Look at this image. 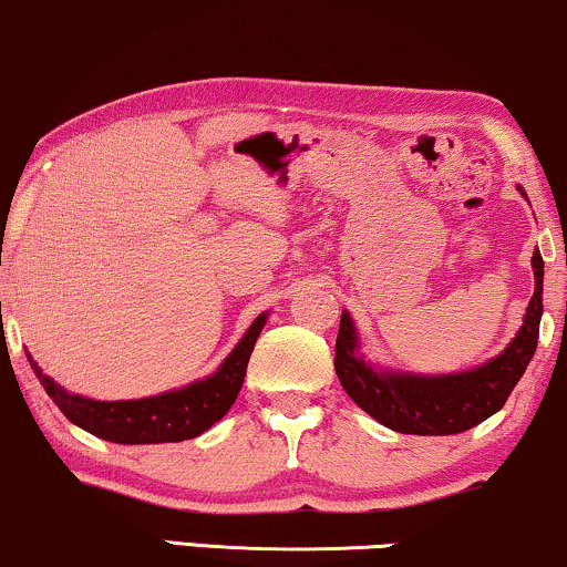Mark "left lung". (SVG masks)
<instances>
[{"mask_svg": "<svg viewBox=\"0 0 567 567\" xmlns=\"http://www.w3.org/2000/svg\"><path fill=\"white\" fill-rule=\"evenodd\" d=\"M532 266L536 286L526 307L524 326L511 347L480 370L440 378L372 370L362 357H357L354 322L349 312H343L336 338V374L343 391L359 409L403 435H455L476 427L505 406L536 351L544 281L539 249L532 257Z\"/></svg>", "mask_w": 567, "mask_h": 567, "instance_id": "1", "label": "left lung"}]
</instances>
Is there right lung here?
<instances>
[{
  "label": "right lung",
  "mask_w": 567,
  "mask_h": 567,
  "mask_svg": "<svg viewBox=\"0 0 567 567\" xmlns=\"http://www.w3.org/2000/svg\"><path fill=\"white\" fill-rule=\"evenodd\" d=\"M262 326H266V315H260L249 326L237 349L226 357V362L218 367L213 378L182 388V391L140 401H91L83 395H70L54 380L47 378L31 357L28 362L59 411L91 435L120 445L182 443V440H193L210 430L237 401L247 374L249 354H252Z\"/></svg>",
  "instance_id": "add662e5"
}]
</instances>
